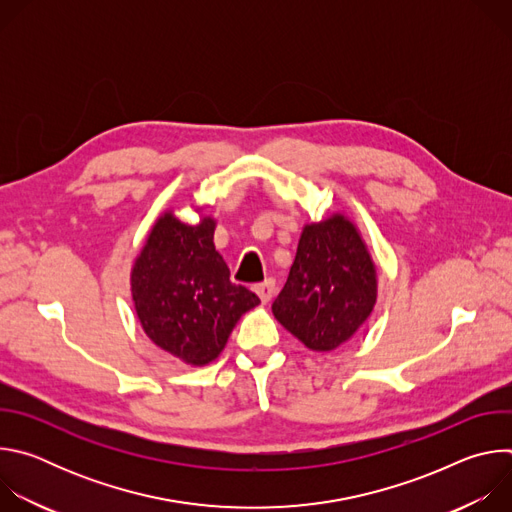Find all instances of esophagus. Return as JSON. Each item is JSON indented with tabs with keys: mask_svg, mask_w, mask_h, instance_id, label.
<instances>
[{
	"mask_svg": "<svg viewBox=\"0 0 512 512\" xmlns=\"http://www.w3.org/2000/svg\"><path fill=\"white\" fill-rule=\"evenodd\" d=\"M255 294L261 298L263 304H267L271 298H273V291H275V279L273 277H267L265 281L261 283H255Z\"/></svg>",
	"mask_w": 512,
	"mask_h": 512,
	"instance_id": "esophagus-1",
	"label": "esophagus"
}]
</instances>
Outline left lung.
<instances>
[{"label":"left lung","instance_id":"obj_1","mask_svg":"<svg viewBox=\"0 0 512 512\" xmlns=\"http://www.w3.org/2000/svg\"><path fill=\"white\" fill-rule=\"evenodd\" d=\"M377 273L354 225L334 214L302 233L294 265L271 310L316 352L346 342L373 312Z\"/></svg>","mask_w":512,"mask_h":512}]
</instances>
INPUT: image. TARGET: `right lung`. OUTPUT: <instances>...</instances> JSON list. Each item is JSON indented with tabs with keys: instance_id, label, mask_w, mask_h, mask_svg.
Segmentation results:
<instances>
[{
	"instance_id": "obj_1",
	"label": "right lung",
	"mask_w": 512,
	"mask_h": 512,
	"mask_svg": "<svg viewBox=\"0 0 512 512\" xmlns=\"http://www.w3.org/2000/svg\"><path fill=\"white\" fill-rule=\"evenodd\" d=\"M214 221L184 225L166 212L131 271L139 322L154 344L202 367L225 348L239 318L259 304L214 249Z\"/></svg>"
}]
</instances>
